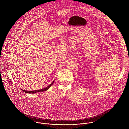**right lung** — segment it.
I'll return each instance as SVG.
<instances>
[{
    "mask_svg": "<svg viewBox=\"0 0 129 129\" xmlns=\"http://www.w3.org/2000/svg\"><path fill=\"white\" fill-rule=\"evenodd\" d=\"M54 81L52 82V83L49 85L48 86H47V87L45 88H43V89H40V90H34V91H26V90H23L22 89H21V90H22V91L26 93H32V94H34V93H37V92H44V91H47V90L50 88V87L52 85V84L54 82Z\"/></svg>",
    "mask_w": 129,
    "mask_h": 129,
    "instance_id": "1",
    "label": "right lung"
}]
</instances>
